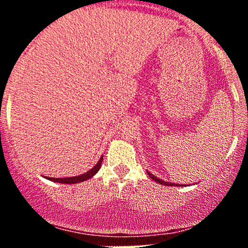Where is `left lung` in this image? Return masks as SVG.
<instances>
[{
	"mask_svg": "<svg viewBox=\"0 0 248 248\" xmlns=\"http://www.w3.org/2000/svg\"><path fill=\"white\" fill-rule=\"evenodd\" d=\"M147 173L148 175H149V177L152 178V179H154V181L156 182V183H160V184H163V186H183V184H176V183H171V182H166V181H163V179H160L158 177H156V176H154L152 172H149V171H147Z\"/></svg>",
	"mask_w": 248,
	"mask_h": 248,
	"instance_id": "8db88e82",
	"label": "left lung"
}]
</instances>
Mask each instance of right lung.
<instances>
[{
	"mask_svg": "<svg viewBox=\"0 0 248 248\" xmlns=\"http://www.w3.org/2000/svg\"><path fill=\"white\" fill-rule=\"evenodd\" d=\"M102 158H104V157H102V156H101L100 160L98 161V163H96L95 166L92 168V169H90V170H88L87 172L82 173V175H79V176H73V177H65V178L46 177V176H44V177L46 178V179H49V181L57 182V183H64V184H76V183H80V182L87 181V179L92 178L93 176H94L95 173L99 171V169H100L101 163H102Z\"/></svg>",
	"mask_w": 248,
	"mask_h": 248,
	"instance_id": "obj_1",
	"label": "right lung"
}]
</instances>
